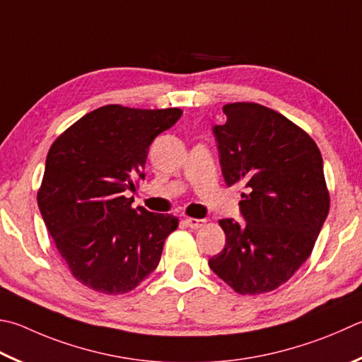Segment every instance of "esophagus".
<instances>
[{"mask_svg":"<svg viewBox=\"0 0 362 362\" xmlns=\"http://www.w3.org/2000/svg\"><path fill=\"white\" fill-rule=\"evenodd\" d=\"M185 223H187V226H189L192 229H198V228L206 225V220H202V218H187Z\"/></svg>","mask_w":362,"mask_h":362,"instance_id":"esophagus-1","label":"esophagus"}]
</instances>
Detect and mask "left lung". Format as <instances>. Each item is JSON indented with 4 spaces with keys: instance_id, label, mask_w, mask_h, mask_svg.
Here are the masks:
<instances>
[{
    "instance_id": "left-lung-1",
    "label": "left lung",
    "mask_w": 362,
    "mask_h": 362,
    "mask_svg": "<svg viewBox=\"0 0 362 362\" xmlns=\"http://www.w3.org/2000/svg\"><path fill=\"white\" fill-rule=\"evenodd\" d=\"M215 124L221 173L242 185L245 223L220 220L226 244L209 266L239 294H262L290 280L310 256L329 212L323 158L298 124L255 103L223 107Z\"/></svg>"
}]
</instances>
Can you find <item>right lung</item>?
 I'll use <instances>...</instances> for the list:
<instances>
[{
	"label": "right lung",
	"instance_id": "right-lung-1",
	"mask_svg": "<svg viewBox=\"0 0 362 362\" xmlns=\"http://www.w3.org/2000/svg\"><path fill=\"white\" fill-rule=\"evenodd\" d=\"M182 117L173 109L109 104L83 115L52 147L37 206L57 250L82 285L124 294L152 274L179 220L131 207L150 144Z\"/></svg>",
	"mask_w": 362,
	"mask_h": 362
}]
</instances>
